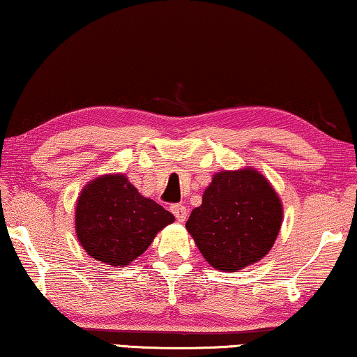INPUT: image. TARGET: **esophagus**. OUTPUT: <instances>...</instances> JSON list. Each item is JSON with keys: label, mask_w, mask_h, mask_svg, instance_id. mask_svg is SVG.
Listing matches in <instances>:
<instances>
[{"label": "esophagus", "mask_w": 357, "mask_h": 357, "mask_svg": "<svg viewBox=\"0 0 357 357\" xmlns=\"http://www.w3.org/2000/svg\"><path fill=\"white\" fill-rule=\"evenodd\" d=\"M172 213L174 216H176V220L179 222H184L185 220H188V208H185L184 205H172Z\"/></svg>", "instance_id": "esophagus-1"}]
</instances>
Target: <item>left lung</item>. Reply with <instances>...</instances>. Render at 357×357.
<instances>
[{
    "label": "left lung",
    "mask_w": 357,
    "mask_h": 357,
    "mask_svg": "<svg viewBox=\"0 0 357 357\" xmlns=\"http://www.w3.org/2000/svg\"><path fill=\"white\" fill-rule=\"evenodd\" d=\"M282 220L284 206L273 184L257 168L245 167L213 174L185 229L206 263L236 273L269 253Z\"/></svg>",
    "instance_id": "8db88e82"
}]
</instances>
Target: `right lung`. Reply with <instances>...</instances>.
Masks as SVG:
<instances>
[{
  "label": "right lung",
  "instance_id": "right-lung-1",
  "mask_svg": "<svg viewBox=\"0 0 357 357\" xmlns=\"http://www.w3.org/2000/svg\"><path fill=\"white\" fill-rule=\"evenodd\" d=\"M174 216L141 195L123 173L100 174L77 199L75 232L89 257L125 268L146 252Z\"/></svg>",
  "mask_w": 357,
  "mask_h": 357
}]
</instances>
